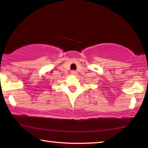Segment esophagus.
I'll return each instance as SVG.
<instances>
[{"mask_svg": "<svg viewBox=\"0 0 148 148\" xmlns=\"http://www.w3.org/2000/svg\"><path fill=\"white\" fill-rule=\"evenodd\" d=\"M71 74L72 75H76L77 74V72L76 71H71Z\"/></svg>", "mask_w": 148, "mask_h": 148, "instance_id": "34e87169", "label": "esophagus"}]
</instances>
